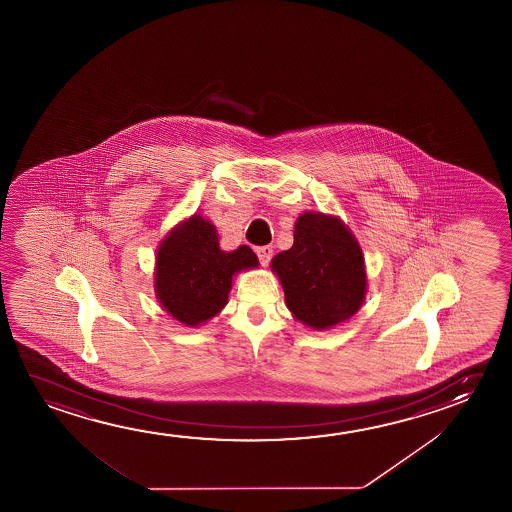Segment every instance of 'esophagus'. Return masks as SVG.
<instances>
[{"label": "esophagus", "instance_id": "34e87169", "mask_svg": "<svg viewBox=\"0 0 512 512\" xmlns=\"http://www.w3.org/2000/svg\"><path fill=\"white\" fill-rule=\"evenodd\" d=\"M255 253H257V257H259L260 264L262 266H268L269 260L273 257V246H259V248H255Z\"/></svg>", "mask_w": 512, "mask_h": 512}]
</instances>
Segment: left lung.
<instances>
[{
	"label": "left lung",
	"mask_w": 512,
	"mask_h": 512,
	"mask_svg": "<svg viewBox=\"0 0 512 512\" xmlns=\"http://www.w3.org/2000/svg\"><path fill=\"white\" fill-rule=\"evenodd\" d=\"M292 317L315 331L346 323L363 305L367 269L362 246L339 216L305 211L294 244L271 259Z\"/></svg>",
	"instance_id": "obj_1"
}]
</instances>
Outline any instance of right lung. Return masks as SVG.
Instances as JSON below:
<instances>
[{
    "mask_svg": "<svg viewBox=\"0 0 512 512\" xmlns=\"http://www.w3.org/2000/svg\"><path fill=\"white\" fill-rule=\"evenodd\" d=\"M255 268L259 259L250 246L223 252L211 220L195 213L179 221L159 243L154 292L175 321L197 328L225 308L237 273Z\"/></svg>",
    "mask_w": 512,
    "mask_h": 512,
    "instance_id": "1",
    "label": "right lung"
}]
</instances>
